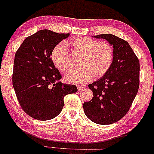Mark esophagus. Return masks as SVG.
<instances>
[{"label":"esophagus","mask_w":154,"mask_h":154,"mask_svg":"<svg viewBox=\"0 0 154 154\" xmlns=\"http://www.w3.org/2000/svg\"><path fill=\"white\" fill-rule=\"evenodd\" d=\"M77 88H78V91H82L83 88H85V86L78 85H77Z\"/></svg>","instance_id":"esophagus-1"}]
</instances>
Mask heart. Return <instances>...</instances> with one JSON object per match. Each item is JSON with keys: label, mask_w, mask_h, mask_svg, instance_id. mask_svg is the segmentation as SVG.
<instances>
[{"label": "heart", "mask_w": 154, "mask_h": 154, "mask_svg": "<svg viewBox=\"0 0 154 154\" xmlns=\"http://www.w3.org/2000/svg\"><path fill=\"white\" fill-rule=\"evenodd\" d=\"M65 45L60 43L54 48L51 59L59 69L66 72L71 68L72 59L66 46L74 53L80 54L79 64L81 67L67 72L65 79L68 82L83 84L91 79L92 76L100 78L109 72L114 62V49L106 42L87 37H77Z\"/></svg>", "instance_id": "heart-1"}]
</instances>
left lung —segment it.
Returning a JSON list of instances; mask_svg holds the SVG:
<instances>
[{
    "mask_svg": "<svg viewBox=\"0 0 154 154\" xmlns=\"http://www.w3.org/2000/svg\"><path fill=\"white\" fill-rule=\"evenodd\" d=\"M114 48V58L109 72L88 87L93 97L83 103L85 115L99 125L116 122L126 115L135 99L140 85V62L127 41L114 35L102 34Z\"/></svg>",
    "mask_w": 154,
    "mask_h": 154,
    "instance_id": "obj_1",
    "label": "left lung"
}]
</instances>
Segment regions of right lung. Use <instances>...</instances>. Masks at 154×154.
Returning a JSON list of instances; mask_svg holds the SVG:
<instances>
[{
    "label": "right lung",
    "instance_id": "obj_1",
    "mask_svg": "<svg viewBox=\"0 0 154 154\" xmlns=\"http://www.w3.org/2000/svg\"><path fill=\"white\" fill-rule=\"evenodd\" d=\"M69 33L43 29L27 37L17 51L12 83L22 109L38 120L57 116L63 107L65 95L75 93V85L59 82L61 78L51 59L54 48Z\"/></svg>",
    "mask_w": 154,
    "mask_h": 154
}]
</instances>
